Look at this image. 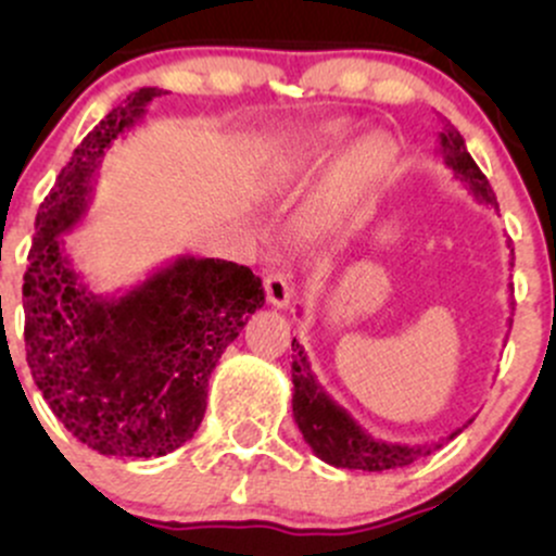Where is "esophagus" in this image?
Here are the masks:
<instances>
[{
	"instance_id": "34e87169",
	"label": "esophagus",
	"mask_w": 556,
	"mask_h": 556,
	"mask_svg": "<svg viewBox=\"0 0 556 556\" xmlns=\"http://www.w3.org/2000/svg\"><path fill=\"white\" fill-rule=\"evenodd\" d=\"M264 290H266V298H269V303L274 308H287L292 300V285L290 279H287V274L282 271H271L264 277Z\"/></svg>"
}]
</instances>
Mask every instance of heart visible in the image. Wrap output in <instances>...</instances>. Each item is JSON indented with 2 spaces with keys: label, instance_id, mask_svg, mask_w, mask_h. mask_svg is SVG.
<instances>
[{
  "label": "heart",
  "instance_id": "heart-1",
  "mask_svg": "<svg viewBox=\"0 0 556 556\" xmlns=\"http://www.w3.org/2000/svg\"><path fill=\"white\" fill-rule=\"evenodd\" d=\"M344 140H348V127L344 125L318 127L305 143V149L287 159L282 167L269 177V193L282 195L308 188L327 169V164L342 149ZM389 159H392V143L384 136H368L350 146L340 156L337 167L331 169L329 180L318 190L314 203L305 208L303 219H300V235L305 240H316L340 227L350 212L358 206L366 190L379 180Z\"/></svg>",
  "mask_w": 556,
  "mask_h": 556
}]
</instances>
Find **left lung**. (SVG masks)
Listing matches in <instances>:
<instances>
[{
	"instance_id": "8db88e82",
	"label": "left lung",
	"mask_w": 556,
	"mask_h": 556,
	"mask_svg": "<svg viewBox=\"0 0 556 556\" xmlns=\"http://www.w3.org/2000/svg\"><path fill=\"white\" fill-rule=\"evenodd\" d=\"M437 151L444 159V167L455 172L457 180L473 193L476 201L486 203L491 208H500L494 190H491L483 172L478 169L473 156L468 154L465 140L455 125L446 123L444 130L439 132ZM509 266H513V261H509ZM509 327H513V321H509ZM292 416H295L298 429L316 457L334 465V468L368 470V473L413 465L420 457L431 455L439 446H444L446 439L468 429V424H473V418H470L468 424H463V429H455L446 439L431 444H392L374 439L358 420L324 392V387L316 381L314 368H311L308 355H305L303 344L298 340H292Z\"/></svg>"
}]
</instances>
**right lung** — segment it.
<instances>
[{
    "label": "right lung",
    "instance_id": "add662e5",
    "mask_svg": "<svg viewBox=\"0 0 556 556\" xmlns=\"http://www.w3.org/2000/svg\"><path fill=\"white\" fill-rule=\"evenodd\" d=\"M156 96L130 93L83 138L38 208L23 277L25 358L54 416L99 455L146 460L193 439L208 376L266 300L256 274L222 258L177 256L112 295L73 269L62 235L88 214L104 151Z\"/></svg>",
    "mask_w": 556,
    "mask_h": 556
}]
</instances>
